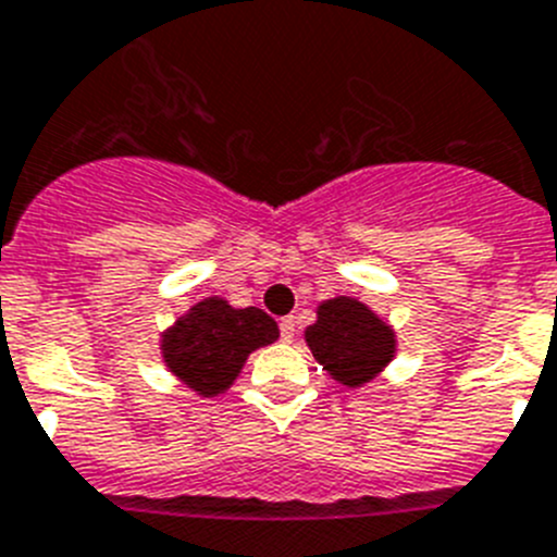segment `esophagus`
<instances>
[{
	"instance_id": "obj_1",
	"label": "esophagus",
	"mask_w": 557,
	"mask_h": 557,
	"mask_svg": "<svg viewBox=\"0 0 557 557\" xmlns=\"http://www.w3.org/2000/svg\"><path fill=\"white\" fill-rule=\"evenodd\" d=\"M294 331H297V319L294 317L280 319V338H283V342H292Z\"/></svg>"
}]
</instances>
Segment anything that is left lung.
Returning <instances> with one entry per match:
<instances>
[{
    "label": "left lung",
    "instance_id": "obj_1",
    "mask_svg": "<svg viewBox=\"0 0 557 557\" xmlns=\"http://www.w3.org/2000/svg\"><path fill=\"white\" fill-rule=\"evenodd\" d=\"M306 342L319 364L347 386L370 381L395 352L393 331L350 297L322 302L319 319L306 331Z\"/></svg>",
    "mask_w": 557,
    "mask_h": 557
}]
</instances>
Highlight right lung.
I'll list each match as a JSON object with an SVG mask.
<instances>
[{
	"instance_id": "right-lung-1",
	"label": "right lung",
	"mask_w": 557,
	"mask_h": 557,
	"mask_svg": "<svg viewBox=\"0 0 557 557\" xmlns=\"http://www.w3.org/2000/svg\"><path fill=\"white\" fill-rule=\"evenodd\" d=\"M280 327L260 308H232L224 299L198 302L168 331L164 361L201 395H215L235 381L246 356L272 345Z\"/></svg>"
}]
</instances>
